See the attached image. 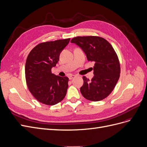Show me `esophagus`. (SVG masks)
<instances>
[{"label": "esophagus", "mask_w": 147, "mask_h": 147, "mask_svg": "<svg viewBox=\"0 0 147 147\" xmlns=\"http://www.w3.org/2000/svg\"><path fill=\"white\" fill-rule=\"evenodd\" d=\"M75 75H69V80H72L74 78H75Z\"/></svg>", "instance_id": "1"}]
</instances>
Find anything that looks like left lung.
<instances>
[{
	"label": "left lung",
	"mask_w": 147,
	"mask_h": 147,
	"mask_svg": "<svg viewBox=\"0 0 147 147\" xmlns=\"http://www.w3.org/2000/svg\"><path fill=\"white\" fill-rule=\"evenodd\" d=\"M70 42L80 47L87 59L94 63L91 80L83 77L82 94L91 101L105 99L113 90L119 78V62L113 48L105 39L97 36L77 37Z\"/></svg>",
	"instance_id": "8db88e82"
}]
</instances>
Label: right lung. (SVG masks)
Listing matches in <instances>:
<instances>
[{
  "label": "right lung",
  "instance_id": "add662e5",
  "mask_svg": "<svg viewBox=\"0 0 147 147\" xmlns=\"http://www.w3.org/2000/svg\"><path fill=\"white\" fill-rule=\"evenodd\" d=\"M70 38L41 43L30 51L25 66L26 83L29 91L41 103L53 105L63 100L68 88L69 78L56 76L51 69Z\"/></svg>",
  "mask_w": 147,
  "mask_h": 147
}]
</instances>
